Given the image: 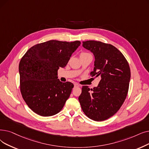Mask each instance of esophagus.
<instances>
[{
	"mask_svg": "<svg viewBox=\"0 0 149 149\" xmlns=\"http://www.w3.org/2000/svg\"><path fill=\"white\" fill-rule=\"evenodd\" d=\"M79 86H80V85H79V84H77V83H74V87H79Z\"/></svg>",
	"mask_w": 149,
	"mask_h": 149,
	"instance_id": "obj_1",
	"label": "esophagus"
}]
</instances>
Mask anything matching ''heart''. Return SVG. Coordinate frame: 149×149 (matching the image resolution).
I'll list each match as a JSON object with an SVG mask.
<instances>
[{
    "label": "heart",
    "instance_id": "b5f03b06",
    "mask_svg": "<svg viewBox=\"0 0 149 149\" xmlns=\"http://www.w3.org/2000/svg\"><path fill=\"white\" fill-rule=\"evenodd\" d=\"M89 55L88 53H87V52H81V54H80V56H85V55Z\"/></svg>",
    "mask_w": 149,
    "mask_h": 149
}]
</instances>
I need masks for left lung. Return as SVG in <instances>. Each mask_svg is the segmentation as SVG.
<instances>
[{"label":"left lung","mask_w":149,"mask_h":149,"mask_svg":"<svg viewBox=\"0 0 149 149\" xmlns=\"http://www.w3.org/2000/svg\"><path fill=\"white\" fill-rule=\"evenodd\" d=\"M84 48L91 52L95 61L92 77H99L98 86H83L79 100L83 111L95 121L111 118L120 109L128 93L130 69L124 56L113 45L100 41H83Z\"/></svg>","instance_id":"8db88e82"}]
</instances>
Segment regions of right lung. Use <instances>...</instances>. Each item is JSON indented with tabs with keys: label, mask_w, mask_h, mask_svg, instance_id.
Here are the masks:
<instances>
[{
	"label": "right lung",
	"mask_w": 149,
	"mask_h": 149,
	"mask_svg": "<svg viewBox=\"0 0 149 149\" xmlns=\"http://www.w3.org/2000/svg\"><path fill=\"white\" fill-rule=\"evenodd\" d=\"M74 42L50 40L30 48L19 65L22 97L32 111L41 116L59 113L74 87L58 79V70L64 68L80 46Z\"/></svg>",
	"instance_id": "obj_1"
}]
</instances>
